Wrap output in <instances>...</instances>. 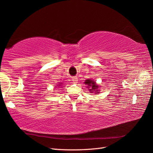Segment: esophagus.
I'll return each instance as SVG.
<instances>
[{
    "instance_id": "esophagus-1",
    "label": "esophagus",
    "mask_w": 153,
    "mask_h": 153,
    "mask_svg": "<svg viewBox=\"0 0 153 153\" xmlns=\"http://www.w3.org/2000/svg\"><path fill=\"white\" fill-rule=\"evenodd\" d=\"M72 81L74 83H77V81H78V78L77 77H72Z\"/></svg>"
}]
</instances>
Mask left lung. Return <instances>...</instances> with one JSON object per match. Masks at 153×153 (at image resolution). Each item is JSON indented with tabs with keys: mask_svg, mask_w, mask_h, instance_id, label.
<instances>
[{
	"mask_svg": "<svg viewBox=\"0 0 153 153\" xmlns=\"http://www.w3.org/2000/svg\"><path fill=\"white\" fill-rule=\"evenodd\" d=\"M85 83L86 84V85H88V87L89 88V91L91 93H93V91H94L96 90V91L95 92L96 93H98L99 92H97L98 91L96 90V89H98V85H96V83L95 82H93V81H92L91 79H87L85 81Z\"/></svg>",
	"mask_w": 153,
	"mask_h": 153,
	"instance_id": "8db88e82",
	"label": "left lung"
}]
</instances>
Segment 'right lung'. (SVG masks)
I'll list each match as a JSON object with an SVG mask.
<instances>
[{
    "label": "right lung",
    "instance_id": "obj_1",
    "mask_svg": "<svg viewBox=\"0 0 153 153\" xmlns=\"http://www.w3.org/2000/svg\"><path fill=\"white\" fill-rule=\"evenodd\" d=\"M59 86H60V85H59Z\"/></svg>",
    "mask_w": 153,
    "mask_h": 153
}]
</instances>
